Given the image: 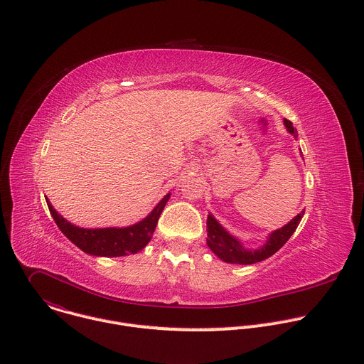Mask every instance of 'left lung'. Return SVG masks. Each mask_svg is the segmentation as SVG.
I'll return each instance as SVG.
<instances>
[{
    "mask_svg": "<svg viewBox=\"0 0 364 364\" xmlns=\"http://www.w3.org/2000/svg\"><path fill=\"white\" fill-rule=\"evenodd\" d=\"M284 124L287 129L296 138L298 132L292 127V122L288 119H284ZM302 216H304V212L296 215L284 228L272 232L262 247L250 250V249H245L236 237H233L212 215H209V218H207V246L212 249V252L218 257H220L222 261L228 264L250 265V264L261 262L264 259L272 256L287 243V240L296 230Z\"/></svg>",
    "mask_w": 364,
    "mask_h": 364,
    "instance_id": "left-lung-1",
    "label": "left lung"
}]
</instances>
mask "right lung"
<instances>
[{
    "label": "right lung",
    "mask_w": 364,
    "mask_h": 364,
    "mask_svg": "<svg viewBox=\"0 0 364 364\" xmlns=\"http://www.w3.org/2000/svg\"><path fill=\"white\" fill-rule=\"evenodd\" d=\"M170 198V193L154 207V210L141 222L128 228H105V229H83L72 225L60 216L46 197L48 210L53 216L62 233L85 253L95 256H125L142 250L159 223L160 215Z\"/></svg>",
    "instance_id": "obj_1"
}]
</instances>
